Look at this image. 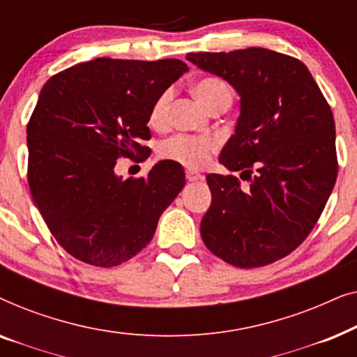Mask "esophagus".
Returning <instances> with one entry per match:
<instances>
[{
    "label": "esophagus",
    "instance_id": "1",
    "mask_svg": "<svg viewBox=\"0 0 357 357\" xmlns=\"http://www.w3.org/2000/svg\"><path fill=\"white\" fill-rule=\"evenodd\" d=\"M185 177H187L188 182H197V180L202 178V174L197 172V170H187V172H185Z\"/></svg>",
    "mask_w": 357,
    "mask_h": 357
}]
</instances>
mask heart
Returning a JSON list of instances; mask_svg holds the SVG:
<instances>
[{"instance_id":"obj_1","label":"heart","mask_w":357,"mask_h":357,"mask_svg":"<svg viewBox=\"0 0 357 357\" xmlns=\"http://www.w3.org/2000/svg\"><path fill=\"white\" fill-rule=\"evenodd\" d=\"M193 94L198 100L211 110L214 105L221 102L231 104L232 94L226 82L216 76H206L198 79L193 84ZM170 102V91H164L154 100L149 110V123L154 128H160L167 120V109ZM218 138L214 136H195V135H175L167 141H164L159 148V155L162 159L174 160L190 169H199L206 165L214 154L219 151Z\"/></svg>"}]
</instances>
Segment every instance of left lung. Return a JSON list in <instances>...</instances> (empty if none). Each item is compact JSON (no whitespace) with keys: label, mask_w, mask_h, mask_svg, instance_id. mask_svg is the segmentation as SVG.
Instances as JSON below:
<instances>
[{"label":"left lung","mask_w":357,"mask_h":357,"mask_svg":"<svg viewBox=\"0 0 357 357\" xmlns=\"http://www.w3.org/2000/svg\"><path fill=\"white\" fill-rule=\"evenodd\" d=\"M241 96L236 135L219 155L234 175L209 174L213 203L202 219L204 245L229 265L275 263L305 241L338 175L335 120L309 68L294 56L250 47L188 53Z\"/></svg>","instance_id":"8db88e82"}]
</instances>
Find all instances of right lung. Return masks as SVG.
<instances>
[{"label": "right lung", "instance_id": "obj_1", "mask_svg": "<svg viewBox=\"0 0 357 357\" xmlns=\"http://www.w3.org/2000/svg\"><path fill=\"white\" fill-rule=\"evenodd\" d=\"M188 66L96 58L43 84L27 123V182L52 236L87 265L128 261L153 238L185 185L183 167L160 160L146 177H116L121 158L146 160L149 110Z\"/></svg>", "mask_w": 357, "mask_h": 357}]
</instances>
